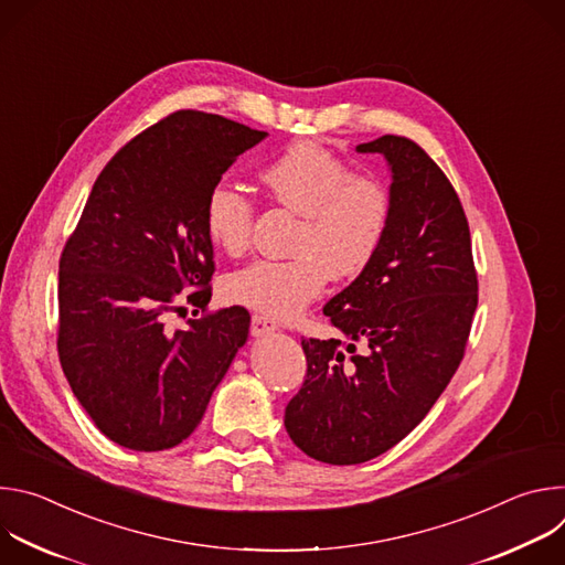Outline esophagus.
I'll return each instance as SVG.
<instances>
[{"label":"esophagus","mask_w":565,"mask_h":565,"mask_svg":"<svg viewBox=\"0 0 565 565\" xmlns=\"http://www.w3.org/2000/svg\"><path fill=\"white\" fill-rule=\"evenodd\" d=\"M250 331H253L255 338L270 335V333L277 331V321L270 319V317H266V315H259V312H257V315H253V327H250Z\"/></svg>","instance_id":"1"}]
</instances>
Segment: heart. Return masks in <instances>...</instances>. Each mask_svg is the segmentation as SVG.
Returning a JSON list of instances; mask_svg holds the SVG:
<instances>
[{
	"instance_id": "b5f03b06",
	"label": "heart",
	"mask_w": 565,
	"mask_h": 565,
	"mask_svg": "<svg viewBox=\"0 0 565 565\" xmlns=\"http://www.w3.org/2000/svg\"><path fill=\"white\" fill-rule=\"evenodd\" d=\"M270 199L301 216L288 262H255L227 277L225 297L273 319L297 317L324 290L347 281L375 259L391 223L384 183L355 170L315 142H297L273 158L259 174ZM205 232L225 255H244L253 238L255 205L227 185L210 190Z\"/></svg>"
}]
</instances>
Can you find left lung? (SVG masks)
<instances>
[{
    "label": "left lung",
    "mask_w": 565,
    "mask_h": 565,
    "mask_svg": "<svg viewBox=\"0 0 565 565\" xmlns=\"http://www.w3.org/2000/svg\"><path fill=\"white\" fill-rule=\"evenodd\" d=\"M355 151L386 160L388 232L324 306L351 344L301 340L306 380L284 416L290 440L329 465L366 462L414 431L454 377L478 303L469 225L443 170L402 136Z\"/></svg>",
    "instance_id": "8db88e82"
}]
</instances>
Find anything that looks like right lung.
<instances>
[{
  "label": "right lung",
  "instance_id": "right-lung-1",
  "mask_svg": "<svg viewBox=\"0 0 565 565\" xmlns=\"http://www.w3.org/2000/svg\"><path fill=\"white\" fill-rule=\"evenodd\" d=\"M266 136L216 114L168 116L109 160L66 241L60 364L79 405L120 447L183 443L248 342L250 315L241 306L190 319L188 331H170L166 315L181 295L207 306L214 262L205 199L236 156ZM185 285L200 290L183 294Z\"/></svg>",
  "mask_w": 565,
  "mask_h": 565
}]
</instances>
